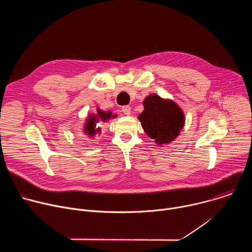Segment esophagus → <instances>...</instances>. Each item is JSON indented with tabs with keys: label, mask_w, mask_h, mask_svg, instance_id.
<instances>
[{
	"label": "esophagus",
	"mask_w": 252,
	"mask_h": 252,
	"mask_svg": "<svg viewBox=\"0 0 252 252\" xmlns=\"http://www.w3.org/2000/svg\"><path fill=\"white\" fill-rule=\"evenodd\" d=\"M130 106L129 105H125L122 107V111L126 116H129L130 115Z\"/></svg>",
	"instance_id": "1"
}]
</instances>
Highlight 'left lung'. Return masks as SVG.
<instances>
[{"label": "left lung", "instance_id": "left-lung-1", "mask_svg": "<svg viewBox=\"0 0 252 252\" xmlns=\"http://www.w3.org/2000/svg\"><path fill=\"white\" fill-rule=\"evenodd\" d=\"M145 110L138 116L145 132L158 145L172 141L185 126V115L174 101L151 94L143 100Z\"/></svg>", "mask_w": 252, "mask_h": 252}]
</instances>
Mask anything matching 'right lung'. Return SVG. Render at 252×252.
<instances>
[{
    "label": "right lung",
    "mask_w": 252,
    "mask_h": 252,
    "mask_svg": "<svg viewBox=\"0 0 252 252\" xmlns=\"http://www.w3.org/2000/svg\"><path fill=\"white\" fill-rule=\"evenodd\" d=\"M111 118H116V115L112 116L111 112H102L99 109H96V114L95 115H90L89 119L87 120V123L85 125V132L86 134H88L89 136H94L95 133L99 132L100 128L96 127V123L98 121H102L105 122L107 120H110Z\"/></svg>",
    "instance_id": "1"
}]
</instances>
